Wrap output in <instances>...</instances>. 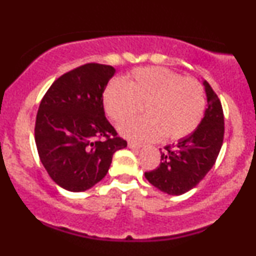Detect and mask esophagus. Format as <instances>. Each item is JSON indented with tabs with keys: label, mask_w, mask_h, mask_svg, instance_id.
<instances>
[{
	"label": "esophagus",
	"mask_w": 256,
	"mask_h": 256,
	"mask_svg": "<svg viewBox=\"0 0 256 256\" xmlns=\"http://www.w3.org/2000/svg\"><path fill=\"white\" fill-rule=\"evenodd\" d=\"M128 146L130 149H140V146H142L140 143H134V142H128Z\"/></svg>",
	"instance_id": "obj_1"
}]
</instances>
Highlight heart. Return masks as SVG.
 <instances>
[{
    "label": "heart",
    "instance_id": "1",
    "mask_svg": "<svg viewBox=\"0 0 256 256\" xmlns=\"http://www.w3.org/2000/svg\"><path fill=\"white\" fill-rule=\"evenodd\" d=\"M146 104V116L119 126L122 136L137 142L165 137L178 140L195 131L204 110V90L192 78H182L164 67L136 68L126 84L113 80L104 92L106 113L116 122L136 114Z\"/></svg>",
    "mask_w": 256,
    "mask_h": 256
}]
</instances>
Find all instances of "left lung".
<instances>
[{"instance_id":"obj_1","label":"left lung","mask_w":256,"mask_h":256,"mask_svg":"<svg viewBox=\"0 0 256 256\" xmlns=\"http://www.w3.org/2000/svg\"><path fill=\"white\" fill-rule=\"evenodd\" d=\"M207 108L198 128L161 152L156 168L146 172V180L168 195H182L195 188L210 172L224 140V113L220 100L204 80Z\"/></svg>"}]
</instances>
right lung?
Returning a JSON list of instances; mask_svg holds the SVG:
<instances>
[{
	"instance_id": "1",
	"label": "right lung",
	"mask_w": 256,
	"mask_h": 256,
	"mask_svg": "<svg viewBox=\"0 0 256 256\" xmlns=\"http://www.w3.org/2000/svg\"><path fill=\"white\" fill-rule=\"evenodd\" d=\"M116 68L86 64L58 78L40 101L34 125L40 162L58 186L79 192L104 178L128 146L104 116V92Z\"/></svg>"
}]
</instances>
